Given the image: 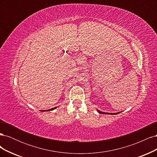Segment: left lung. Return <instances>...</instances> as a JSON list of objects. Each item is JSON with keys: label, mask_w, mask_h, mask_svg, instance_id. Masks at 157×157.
<instances>
[{"label": "left lung", "mask_w": 157, "mask_h": 157, "mask_svg": "<svg viewBox=\"0 0 157 157\" xmlns=\"http://www.w3.org/2000/svg\"><path fill=\"white\" fill-rule=\"evenodd\" d=\"M98 113H101V114H108V115H117V114L119 113H109L102 112V111H99V110H98Z\"/></svg>", "instance_id": "obj_1"}]
</instances>
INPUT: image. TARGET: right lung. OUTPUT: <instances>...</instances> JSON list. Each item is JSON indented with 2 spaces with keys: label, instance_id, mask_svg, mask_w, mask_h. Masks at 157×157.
<instances>
[{
  "label": "right lung",
  "instance_id": "obj_1",
  "mask_svg": "<svg viewBox=\"0 0 157 157\" xmlns=\"http://www.w3.org/2000/svg\"><path fill=\"white\" fill-rule=\"evenodd\" d=\"M56 108V107H54V108H52V109H48V110H47V111H52V110H54V109H55ZM46 110H43V111H45Z\"/></svg>",
  "mask_w": 157,
  "mask_h": 157
}]
</instances>
